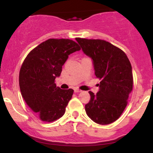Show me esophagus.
<instances>
[{"mask_svg":"<svg viewBox=\"0 0 153 153\" xmlns=\"http://www.w3.org/2000/svg\"><path fill=\"white\" fill-rule=\"evenodd\" d=\"M74 92L75 93H80V92H81V91L79 90V89H78V88H75L74 89Z\"/></svg>","mask_w":153,"mask_h":153,"instance_id":"34e87169","label":"esophagus"}]
</instances>
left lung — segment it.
<instances>
[{
	"mask_svg": "<svg viewBox=\"0 0 153 153\" xmlns=\"http://www.w3.org/2000/svg\"><path fill=\"white\" fill-rule=\"evenodd\" d=\"M75 39L92 59L95 75L101 79L99 92H88L91 99L85 106V112L97 124H111L122 115L132 90L131 63L122 50L105 40Z\"/></svg>",
	"mask_w": 153,
	"mask_h": 153,
	"instance_id": "obj_1",
	"label": "left lung"
}]
</instances>
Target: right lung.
I'll list each match as a JSON object with an SVG mask.
<instances>
[{"label":"right lung","mask_w":153,"mask_h":153,"mask_svg":"<svg viewBox=\"0 0 153 153\" xmlns=\"http://www.w3.org/2000/svg\"><path fill=\"white\" fill-rule=\"evenodd\" d=\"M80 50L68 39H49L26 56L19 73V87L23 99L42 121L52 122L62 117L73 90L56 86L55 78L70 54Z\"/></svg>","instance_id":"1"}]
</instances>
